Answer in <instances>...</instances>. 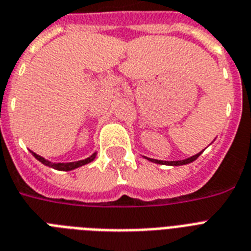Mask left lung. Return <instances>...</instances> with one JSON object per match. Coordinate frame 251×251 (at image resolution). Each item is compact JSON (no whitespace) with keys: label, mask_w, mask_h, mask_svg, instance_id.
Instances as JSON below:
<instances>
[{"label":"left lung","mask_w":251,"mask_h":251,"mask_svg":"<svg viewBox=\"0 0 251 251\" xmlns=\"http://www.w3.org/2000/svg\"><path fill=\"white\" fill-rule=\"evenodd\" d=\"M202 152L197 153V155H194V156L189 157V159H185V160H178V161H161V160H155V159H150L151 161H153V163H157V164H167V165H183V164H189V163H191V161H194L197 157L199 156Z\"/></svg>","instance_id":"obj_1"}]
</instances>
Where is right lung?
Returning <instances> with one entry per match:
<instances>
[{
	"label": "right lung",
	"instance_id": "obj_1",
	"mask_svg": "<svg viewBox=\"0 0 251 251\" xmlns=\"http://www.w3.org/2000/svg\"><path fill=\"white\" fill-rule=\"evenodd\" d=\"M32 155L36 157L37 160L40 161V163H43V164L47 165V167L54 168V169H58V171H72V169H75V168L82 167V165H84V164H88V163H91V161L95 159V153H94L92 156L87 157V159H84V160L74 161V163H57V164H53V163H49L48 160H45L44 157H41V156H39V155H36L35 152H32Z\"/></svg>",
	"mask_w": 251,
	"mask_h": 251
}]
</instances>
